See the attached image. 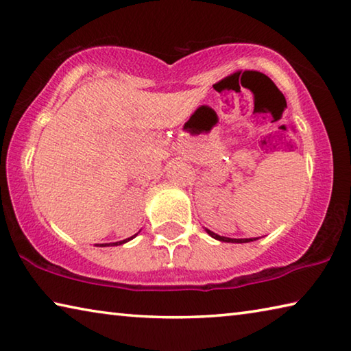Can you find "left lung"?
<instances>
[{
    "label": "left lung",
    "mask_w": 351,
    "mask_h": 351,
    "mask_svg": "<svg viewBox=\"0 0 351 351\" xmlns=\"http://www.w3.org/2000/svg\"><path fill=\"white\" fill-rule=\"evenodd\" d=\"M206 229V228H204ZM206 232L209 234L212 239H215V240H218V241H224V243H249V241H255V240H258V239H229V237H221V235H218V234H215V232H212V230H209V229H206Z\"/></svg>",
    "instance_id": "8db88e82"
}]
</instances>
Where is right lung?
<instances>
[{
    "instance_id": "obj_1",
    "label": "right lung",
    "mask_w": 351,
    "mask_h": 351,
    "mask_svg": "<svg viewBox=\"0 0 351 351\" xmlns=\"http://www.w3.org/2000/svg\"><path fill=\"white\" fill-rule=\"evenodd\" d=\"M136 235H133V237H130V239H125V240H122V241H116V243H102V245H96V246H100V247H105V246H119V245H123V243H127V241H130V240H133Z\"/></svg>"
}]
</instances>
